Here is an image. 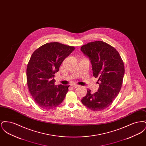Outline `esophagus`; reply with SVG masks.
<instances>
[{
	"instance_id": "obj_1",
	"label": "esophagus",
	"mask_w": 146,
	"mask_h": 146,
	"mask_svg": "<svg viewBox=\"0 0 146 146\" xmlns=\"http://www.w3.org/2000/svg\"><path fill=\"white\" fill-rule=\"evenodd\" d=\"M71 86H72V87H73V88H77V87H78V86H79V85L74 84H72V85H71Z\"/></svg>"
}]
</instances>
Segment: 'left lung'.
Listing matches in <instances>:
<instances>
[{"instance_id": "8db88e82", "label": "left lung", "mask_w": 146, "mask_h": 146, "mask_svg": "<svg viewBox=\"0 0 146 146\" xmlns=\"http://www.w3.org/2000/svg\"><path fill=\"white\" fill-rule=\"evenodd\" d=\"M90 61L93 76L98 78L99 88L94 94L88 89L82 104L94 111H102L112 104L121 88L125 73L123 61L117 50L102 41L89 42L81 47Z\"/></svg>"}]
</instances>
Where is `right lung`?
<instances>
[{
    "label": "right lung",
    "mask_w": 146,
    "mask_h": 146,
    "mask_svg": "<svg viewBox=\"0 0 146 146\" xmlns=\"http://www.w3.org/2000/svg\"><path fill=\"white\" fill-rule=\"evenodd\" d=\"M75 49L57 42H48L32 54L27 67L28 89L35 102L50 110L62 102L70 85H55V74Z\"/></svg>",
    "instance_id": "obj_1"
}]
</instances>
